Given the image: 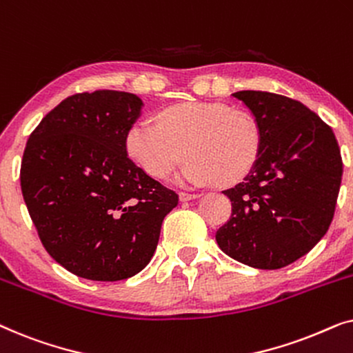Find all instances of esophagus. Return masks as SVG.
<instances>
[{"label": "esophagus", "instance_id": "obj_1", "mask_svg": "<svg viewBox=\"0 0 353 353\" xmlns=\"http://www.w3.org/2000/svg\"><path fill=\"white\" fill-rule=\"evenodd\" d=\"M199 197V194H190V192H180V201L181 202H188V201H194Z\"/></svg>", "mask_w": 353, "mask_h": 353}]
</instances>
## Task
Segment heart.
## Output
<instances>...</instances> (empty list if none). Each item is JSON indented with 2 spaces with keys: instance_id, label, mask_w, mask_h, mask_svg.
Here are the masks:
<instances>
[{
  "instance_id": "b5f03b06",
  "label": "heart",
  "mask_w": 353,
  "mask_h": 353,
  "mask_svg": "<svg viewBox=\"0 0 353 353\" xmlns=\"http://www.w3.org/2000/svg\"><path fill=\"white\" fill-rule=\"evenodd\" d=\"M262 133L252 115L220 103H181L138 120L125 134L128 156L149 176L165 180L181 161L178 181L207 186L243 180L257 162Z\"/></svg>"
}]
</instances>
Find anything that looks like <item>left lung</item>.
<instances>
[{
	"label": "left lung",
	"instance_id": "1",
	"mask_svg": "<svg viewBox=\"0 0 353 353\" xmlns=\"http://www.w3.org/2000/svg\"><path fill=\"white\" fill-rule=\"evenodd\" d=\"M262 133L257 162L244 181L223 191L231 216L216 231L220 249L260 270L296 262L326 234L342 180L332 130L296 99L238 91Z\"/></svg>",
	"mask_w": 353,
	"mask_h": 353
}]
</instances>
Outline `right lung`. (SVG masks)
Masks as SVG:
<instances>
[{
  "mask_svg": "<svg viewBox=\"0 0 353 353\" xmlns=\"http://www.w3.org/2000/svg\"><path fill=\"white\" fill-rule=\"evenodd\" d=\"M143 101L79 93L56 105L23 151L21 188L48 254L93 281L132 278L151 262L178 194L128 157L125 134Z\"/></svg>",
  "mask_w": 353,
  "mask_h": 353,
  "instance_id": "right-lung-1",
  "label": "right lung"
}]
</instances>
